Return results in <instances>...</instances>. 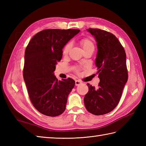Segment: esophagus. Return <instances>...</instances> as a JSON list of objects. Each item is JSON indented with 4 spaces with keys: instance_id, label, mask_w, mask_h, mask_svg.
I'll list each match as a JSON object with an SVG mask.
<instances>
[{
    "instance_id": "obj_1",
    "label": "esophagus",
    "mask_w": 146,
    "mask_h": 146,
    "mask_svg": "<svg viewBox=\"0 0 146 146\" xmlns=\"http://www.w3.org/2000/svg\"><path fill=\"white\" fill-rule=\"evenodd\" d=\"M80 84H82V82H81L79 81V80H76V81H75V85L76 86H78Z\"/></svg>"
}]
</instances>
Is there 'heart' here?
Returning a JSON list of instances; mask_svg holds the SVG:
<instances>
[{
  "instance_id": "b5f03b06",
  "label": "heart",
  "mask_w": 146,
  "mask_h": 146,
  "mask_svg": "<svg viewBox=\"0 0 146 146\" xmlns=\"http://www.w3.org/2000/svg\"><path fill=\"white\" fill-rule=\"evenodd\" d=\"M80 43H81V45L82 46V48L83 49V50L84 49H86L87 48H94V44L93 42L92 41L91 39H90L88 38H83L81 40V41H80ZM72 47V44H71V42H68L67 44L64 46V47L63 48V54H68L69 51H70V49ZM76 71H78L79 69L78 68H76Z\"/></svg>"
}]
</instances>
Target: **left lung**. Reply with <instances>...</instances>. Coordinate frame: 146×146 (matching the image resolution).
Here are the masks:
<instances>
[{
  "instance_id": "8db88e82",
  "label": "left lung",
  "mask_w": 146,
  "mask_h": 146,
  "mask_svg": "<svg viewBox=\"0 0 146 146\" xmlns=\"http://www.w3.org/2000/svg\"><path fill=\"white\" fill-rule=\"evenodd\" d=\"M94 36L98 52L95 59L100 83L97 89L87 84L85 106L90 113L100 115L113 110L119 104L128 80L124 49L115 36L100 29H87Z\"/></svg>"
}]
</instances>
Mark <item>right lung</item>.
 <instances>
[{
  "label": "right lung",
  "instance_id": "obj_1",
  "mask_svg": "<svg viewBox=\"0 0 146 146\" xmlns=\"http://www.w3.org/2000/svg\"><path fill=\"white\" fill-rule=\"evenodd\" d=\"M79 29H45L33 36L24 55L23 77L33 105L40 113L56 117L63 113L68 95L75 82L61 81L54 75L56 64L63 56V48Z\"/></svg>",
  "mask_w": 146,
  "mask_h": 146
}]
</instances>
